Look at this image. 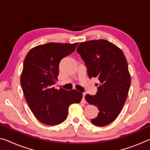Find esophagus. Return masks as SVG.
Masks as SVG:
<instances>
[{"instance_id": "1", "label": "esophagus", "mask_w": 150, "mask_h": 150, "mask_svg": "<svg viewBox=\"0 0 150 150\" xmlns=\"http://www.w3.org/2000/svg\"><path fill=\"white\" fill-rule=\"evenodd\" d=\"M86 94L85 93H83V99H82V102L84 103H86V101L85 100V96Z\"/></svg>"}]
</instances>
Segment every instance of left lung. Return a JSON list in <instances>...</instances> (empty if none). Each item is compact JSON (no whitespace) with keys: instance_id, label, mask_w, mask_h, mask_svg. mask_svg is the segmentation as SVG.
<instances>
[{"instance_id":"obj_1","label":"left lung","mask_w":150,"mask_h":150,"mask_svg":"<svg viewBox=\"0 0 150 150\" xmlns=\"http://www.w3.org/2000/svg\"><path fill=\"white\" fill-rule=\"evenodd\" d=\"M77 52L87 68L88 77H96L95 95L85 98L99 110L91 121L96 126H105L115 120L122 109L130 88L131 80L126 57L122 50L105 40L81 42Z\"/></svg>"}]
</instances>
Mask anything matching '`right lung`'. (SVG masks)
I'll list each match as a JSON object with an SVG mask.
<instances>
[{
    "instance_id": "obj_1",
    "label": "right lung",
    "mask_w": 150,
    "mask_h": 150,
    "mask_svg": "<svg viewBox=\"0 0 150 150\" xmlns=\"http://www.w3.org/2000/svg\"><path fill=\"white\" fill-rule=\"evenodd\" d=\"M77 45L47 43L32 48L25 57L21 87L30 110L43 124L63 122L69 106L82 99L83 94L77 91L57 90L54 87L61 60L74 52Z\"/></svg>"
}]
</instances>
